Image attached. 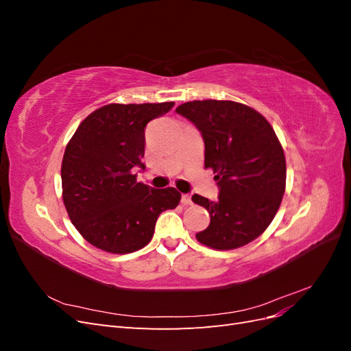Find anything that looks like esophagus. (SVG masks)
Wrapping results in <instances>:
<instances>
[{
  "instance_id": "obj_1",
  "label": "esophagus",
  "mask_w": 351,
  "mask_h": 351,
  "mask_svg": "<svg viewBox=\"0 0 351 351\" xmlns=\"http://www.w3.org/2000/svg\"><path fill=\"white\" fill-rule=\"evenodd\" d=\"M182 204L183 205H192V196H190V195H183L182 196Z\"/></svg>"
}]
</instances>
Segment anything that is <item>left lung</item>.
I'll use <instances>...</instances> for the list:
<instances>
[{"mask_svg": "<svg viewBox=\"0 0 351 351\" xmlns=\"http://www.w3.org/2000/svg\"><path fill=\"white\" fill-rule=\"evenodd\" d=\"M177 114L192 121L205 143V168L214 169L218 200L193 195L206 208L209 227L196 239L217 250L244 246L268 228L285 190V156L271 124L232 101H192Z\"/></svg>", "mask_w": 351, "mask_h": 351, "instance_id": "obj_1", "label": "left lung"}]
</instances>
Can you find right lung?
<instances>
[{
    "label": "right lung",
    "instance_id": "right-lung-1",
    "mask_svg": "<svg viewBox=\"0 0 351 351\" xmlns=\"http://www.w3.org/2000/svg\"><path fill=\"white\" fill-rule=\"evenodd\" d=\"M174 107L161 104H110L89 114L70 139L61 165L62 200L73 226L95 247L130 253L145 247L156 219L174 209V187L137 183L145 169V127Z\"/></svg>",
    "mask_w": 351,
    "mask_h": 351
}]
</instances>
